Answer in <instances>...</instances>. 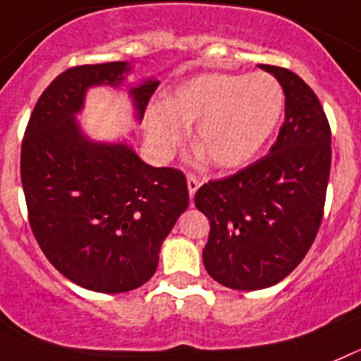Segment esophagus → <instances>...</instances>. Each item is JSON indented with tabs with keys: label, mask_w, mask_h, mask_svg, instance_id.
<instances>
[{
	"label": "esophagus",
	"mask_w": 361,
	"mask_h": 361,
	"mask_svg": "<svg viewBox=\"0 0 361 361\" xmlns=\"http://www.w3.org/2000/svg\"><path fill=\"white\" fill-rule=\"evenodd\" d=\"M200 180L196 176H192V174H189L187 176V189H189V198L192 200L194 198V194H196V190L200 189Z\"/></svg>",
	"instance_id": "34e87169"
}]
</instances>
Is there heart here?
<instances>
[{
    "mask_svg": "<svg viewBox=\"0 0 361 361\" xmlns=\"http://www.w3.org/2000/svg\"><path fill=\"white\" fill-rule=\"evenodd\" d=\"M283 90L271 74L209 72L183 81L165 103L149 106L145 130L159 156L180 145L194 123V142L212 165L240 169L267 145L283 112Z\"/></svg>",
    "mask_w": 361,
    "mask_h": 361,
    "instance_id": "heart-1",
    "label": "heart"
}]
</instances>
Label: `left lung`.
<instances>
[{
	"mask_svg": "<svg viewBox=\"0 0 361 361\" xmlns=\"http://www.w3.org/2000/svg\"><path fill=\"white\" fill-rule=\"evenodd\" d=\"M280 81L285 123L265 158L200 187L194 203L209 218L203 263L236 290L271 287L305 258L324 216L331 127L319 99L294 72L259 65Z\"/></svg>",
	"mask_w": 361,
	"mask_h": 361,
	"instance_id": "1",
	"label": "left lung"
}]
</instances>
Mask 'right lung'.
I'll use <instances>...</instances> for the list:
<instances>
[{
	"label": "right lung",
	"mask_w": 361,
	"mask_h": 361,
	"mask_svg": "<svg viewBox=\"0 0 361 361\" xmlns=\"http://www.w3.org/2000/svg\"><path fill=\"white\" fill-rule=\"evenodd\" d=\"M128 61L61 72L39 96L21 143V183L43 255L65 278L118 294L152 278L163 240L189 205L183 172L150 167L123 142H96L78 121L94 87L121 89ZM159 81L127 85L134 118Z\"/></svg>",
	"instance_id": "right-lung-1"
}]
</instances>
